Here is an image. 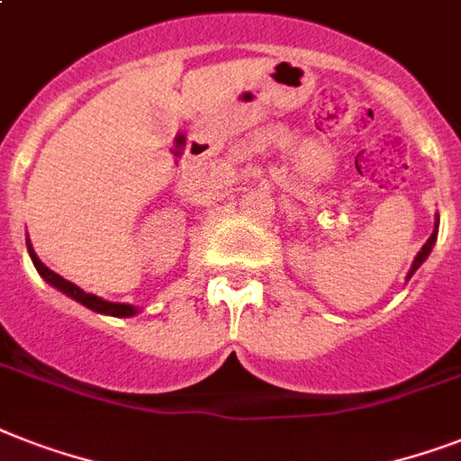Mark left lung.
<instances>
[{"mask_svg":"<svg viewBox=\"0 0 461 461\" xmlns=\"http://www.w3.org/2000/svg\"><path fill=\"white\" fill-rule=\"evenodd\" d=\"M438 227H440V217L436 215V227H433V234H430L429 241H426V244L421 246V251L416 253L414 263H411V267H409V273H407V282L411 280V275H414L416 270H419V267L423 266V263H426V258H429L430 251H433V246H436V239H438Z\"/></svg>","mask_w":461,"mask_h":461,"instance_id":"8db88e82","label":"left lung"}]
</instances>
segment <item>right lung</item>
I'll list each match as a JSON object with an SVG mask.
<instances>
[{
    "instance_id": "right-lung-1",
    "label": "right lung",
    "mask_w": 461,
    "mask_h": 461,
    "mask_svg": "<svg viewBox=\"0 0 461 461\" xmlns=\"http://www.w3.org/2000/svg\"><path fill=\"white\" fill-rule=\"evenodd\" d=\"M25 246H28V253H31V260L32 266H35V270L40 273V277L47 282V285H52L54 289H59L61 294L71 296L74 302L83 303L86 308H90V311H95V313H103V315H114V318H131V315L139 313V308L131 306V303H114V302H104V299H100V296L95 294H88V292H83L81 287H76L74 282L64 280L61 275H57L54 270H50V267L42 263V260L38 258V253L32 251V244L31 239H25Z\"/></svg>"
}]
</instances>
